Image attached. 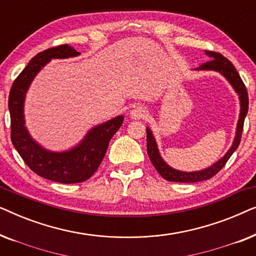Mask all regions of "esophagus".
<instances>
[{"mask_svg": "<svg viewBox=\"0 0 256 256\" xmlns=\"http://www.w3.org/2000/svg\"><path fill=\"white\" fill-rule=\"evenodd\" d=\"M146 115H148V110L143 106H135L130 110V118H134V120H141V118H144Z\"/></svg>", "mask_w": 256, "mask_h": 256, "instance_id": "34e87169", "label": "esophagus"}]
</instances>
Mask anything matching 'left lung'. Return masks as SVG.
<instances>
[{
	"instance_id": "1",
	"label": "left lung",
	"mask_w": 256,
	"mask_h": 256,
	"mask_svg": "<svg viewBox=\"0 0 256 256\" xmlns=\"http://www.w3.org/2000/svg\"><path fill=\"white\" fill-rule=\"evenodd\" d=\"M206 54L212 59L208 62L200 65V68L196 70H212V71L220 72L225 78L228 80L230 85L233 86V88L236 90V92L239 94L240 98V116L239 121H238L236 126V134L234 138L233 144L230 146V149L227 152L225 156L222 160H219L218 162L213 164L208 169H204L202 171H194V172H184V171L174 170L172 168L168 166L160 157L158 149H157V144L155 138L150 132L149 128H146V150H148L149 158L152 160V166H155V169L158 171V174L162 176L164 180L169 182H180V183H196V182H202L206 180L216 176L220 170L225 166L227 160H230V157L232 156V154L236 152L238 146L240 144L241 141V135H242L244 130V118H246L247 112H248V93L247 88L244 86L242 80H241L239 73L234 68L232 62L228 59L224 57L222 54H218L214 51H206Z\"/></svg>"
}]
</instances>
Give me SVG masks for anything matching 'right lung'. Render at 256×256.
<instances>
[{
    "mask_svg": "<svg viewBox=\"0 0 256 256\" xmlns=\"http://www.w3.org/2000/svg\"><path fill=\"white\" fill-rule=\"evenodd\" d=\"M80 54L68 44L58 45L37 54L14 82L9 93L12 142L20 156L34 174L62 184L82 183L93 176L102 162L110 138L121 127L124 116H116L96 126L71 150L54 152L34 142L24 127V99L31 82L40 68L54 58H70Z\"/></svg>",
    "mask_w": 256,
    "mask_h": 256,
    "instance_id": "add662e5",
    "label": "right lung"
}]
</instances>
